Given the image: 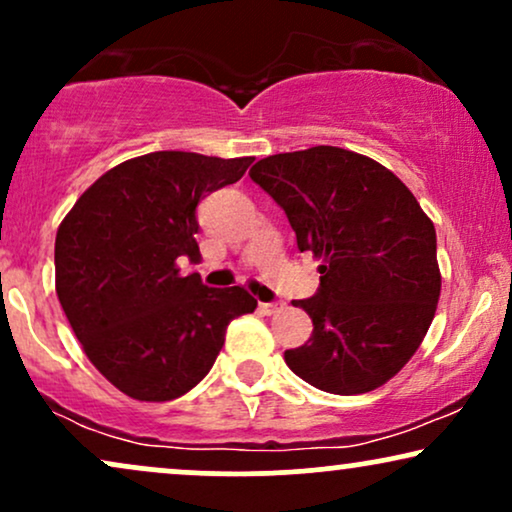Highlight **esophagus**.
<instances>
[{
  "mask_svg": "<svg viewBox=\"0 0 512 512\" xmlns=\"http://www.w3.org/2000/svg\"><path fill=\"white\" fill-rule=\"evenodd\" d=\"M283 307V302H260V312L262 314H274Z\"/></svg>",
  "mask_w": 512,
  "mask_h": 512,
  "instance_id": "34e87169",
  "label": "esophagus"
}]
</instances>
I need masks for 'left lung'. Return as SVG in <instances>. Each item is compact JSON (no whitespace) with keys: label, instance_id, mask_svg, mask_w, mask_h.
I'll return each mask as SVG.
<instances>
[{"label":"left lung","instance_id":"8db88e82","mask_svg":"<svg viewBox=\"0 0 512 512\" xmlns=\"http://www.w3.org/2000/svg\"><path fill=\"white\" fill-rule=\"evenodd\" d=\"M250 177L286 212L300 252H312L321 286L295 300L312 338L286 349L304 383L364 394L406 366L435 319L442 274L432 219L404 181L338 146L276 153Z\"/></svg>","mask_w":512,"mask_h":512}]
</instances>
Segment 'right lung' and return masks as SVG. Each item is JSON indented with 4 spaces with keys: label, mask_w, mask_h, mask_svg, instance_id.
I'll return each mask as SVG.
<instances>
[{
    "label": "right lung",
    "mask_w": 512,
    "mask_h": 512,
    "mask_svg": "<svg viewBox=\"0 0 512 512\" xmlns=\"http://www.w3.org/2000/svg\"><path fill=\"white\" fill-rule=\"evenodd\" d=\"M255 158L155 151L101 174L56 234V295L89 361L139 401L196 387L224 347L226 326L255 312L241 286L181 276L198 257L200 198L236 184Z\"/></svg>",
    "instance_id": "obj_1"
}]
</instances>
